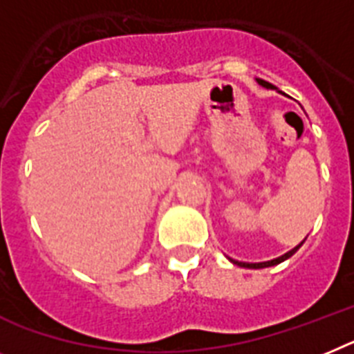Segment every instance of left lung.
<instances>
[{
	"mask_svg": "<svg viewBox=\"0 0 354 354\" xmlns=\"http://www.w3.org/2000/svg\"><path fill=\"white\" fill-rule=\"evenodd\" d=\"M257 82H259L261 86H264V88H273V86L270 84V82L261 81V79H257ZM301 246H302V243H301V245H299V246H295L293 250L288 252V254L281 255V257H277V259H273V261H266V263H241V261H234V259H230V261H232L234 264H237V266H243V268H266V266H273V264L283 263V261H286L288 257H292V255L295 254V252L299 250V248H301Z\"/></svg>",
	"mask_w": 354,
	"mask_h": 354,
	"instance_id": "1",
	"label": "left lung"
}]
</instances>
